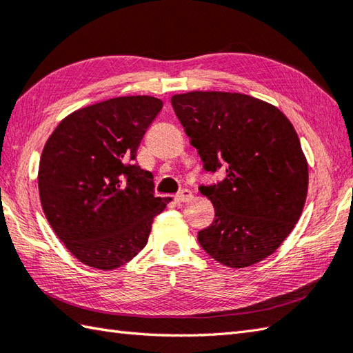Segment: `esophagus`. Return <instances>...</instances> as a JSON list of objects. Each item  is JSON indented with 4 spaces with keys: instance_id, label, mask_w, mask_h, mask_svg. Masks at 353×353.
I'll list each match as a JSON object with an SVG mask.
<instances>
[{
    "instance_id": "1",
    "label": "esophagus",
    "mask_w": 353,
    "mask_h": 353,
    "mask_svg": "<svg viewBox=\"0 0 353 353\" xmlns=\"http://www.w3.org/2000/svg\"><path fill=\"white\" fill-rule=\"evenodd\" d=\"M191 197H192V194H191L190 190H182V191H179L177 194L174 196V200H176L177 203H182V202H188Z\"/></svg>"
}]
</instances>
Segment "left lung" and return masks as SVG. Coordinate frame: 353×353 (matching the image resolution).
<instances>
[{"mask_svg": "<svg viewBox=\"0 0 353 353\" xmlns=\"http://www.w3.org/2000/svg\"><path fill=\"white\" fill-rule=\"evenodd\" d=\"M171 105L203 170L226 172L199 186L216 211L197 234L200 246L225 266L259 263L291 234L306 202L307 162L292 123L241 93L190 92L172 96Z\"/></svg>", "mask_w": 353, "mask_h": 353, "instance_id": "left-lung-1", "label": "left lung"}]
</instances>
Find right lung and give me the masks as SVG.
I'll return each mask as SVG.
<instances>
[{"mask_svg":"<svg viewBox=\"0 0 353 353\" xmlns=\"http://www.w3.org/2000/svg\"><path fill=\"white\" fill-rule=\"evenodd\" d=\"M163 102L122 96L61 121L41 154L38 186L48 223L76 259L102 271L125 265L147 245L171 197H156L137 148Z\"/></svg>","mask_w":353,"mask_h":353,"instance_id":"right-lung-1","label":"right lung"}]
</instances>
